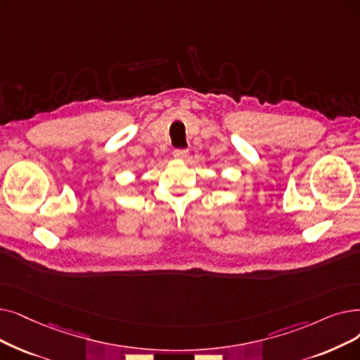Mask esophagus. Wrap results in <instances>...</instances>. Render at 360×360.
<instances>
[{
    "instance_id": "1",
    "label": "esophagus",
    "mask_w": 360,
    "mask_h": 360,
    "mask_svg": "<svg viewBox=\"0 0 360 360\" xmlns=\"http://www.w3.org/2000/svg\"><path fill=\"white\" fill-rule=\"evenodd\" d=\"M174 158H175L176 160H184V159H186V158H188V150H175V151H174Z\"/></svg>"
}]
</instances>
